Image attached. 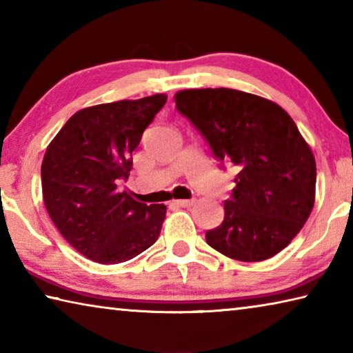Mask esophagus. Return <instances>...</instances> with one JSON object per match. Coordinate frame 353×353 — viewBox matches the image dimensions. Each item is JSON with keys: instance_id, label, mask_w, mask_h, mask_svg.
<instances>
[{"instance_id": "1", "label": "esophagus", "mask_w": 353, "mask_h": 353, "mask_svg": "<svg viewBox=\"0 0 353 353\" xmlns=\"http://www.w3.org/2000/svg\"><path fill=\"white\" fill-rule=\"evenodd\" d=\"M174 204L177 207H191L194 205V199H179V201H174Z\"/></svg>"}]
</instances>
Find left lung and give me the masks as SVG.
Returning a JSON list of instances; mask_svg holds the SVG:
<instances>
[{
    "label": "left lung",
    "mask_w": 353,
    "mask_h": 353,
    "mask_svg": "<svg viewBox=\"0 0 353 353\" xmlns=\"http://www.w3.org/2000/svg\"><path fill=\"white\" fill-rule=\"evenodd\" d=\"M177 110L235 165V188L208 246L240 261L279 254L307 223L314 205L316 162L296 123L279 104L232 88L176 93Z\"/></svg>",
    "instance_id": "obj_1"
}]
</instances>
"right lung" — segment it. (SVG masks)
I'll return each mask as SVG.
<instances>
[{"mask_svg": "<svg viewBox=\"0 0 353 353\" xmlns=\"http://www.w3.org/2000/svg\"><path fill=\"white\" fill-rule=\"evenodd\" d=\"M166 94L76 112L46 148L41 190L48 214L77 252L101 265L134 259L157 241L163 204L137 202L128 181L132 152Z\"/></svg>", "mask_w": 353, "mask_h": 353, "instance_id": "obj_1", "label": "right lung"}]
</instances>
